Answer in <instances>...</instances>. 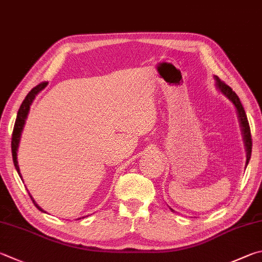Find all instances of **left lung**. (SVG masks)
I'll return each instance as SVG.
<instances>
[{
    "instance_id": "1",
    "label": "left lung",
    "mask_w": 262,
    "mask_h": 262,
    "mask_svg": "<svg viewBox=\"0 0 262 262\" xmlns=\"http://www.w3.org/2000/svg\"><path fill=\"white\" fill-rule=\"evenodd\" d=\"M215 80H216L217 89L220 90L223 95H226V96L229 98L232 103H234L237 113H238L242 130H243V136H244V141H245L246 152H247V156H246V165H247L249 164L250 158H251V152H252V136H251V129H250L249 120H247L245 110H244L243 105H242L238 96H237L235 92H232V89L229 87V85L226 84L223 81H221V80L217 77H215Z\"/></svg>"
}]
</instances>
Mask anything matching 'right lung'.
<instances>
[{"instance_id":"1","label":"right lung","mask_w":262,"mask_h":262,"mask_svg":"<svg viewBox=\"0 0 262 262\" xmlns=\"http://www.w3.org/2000/svg\"><path fill=\"white\" fill-rule=\"evenodd\" d=\"M47 85V82H42L36 85V87L33 88L30 93L27 94V96L24 99L20 107H19L18 113H17V119L15 122V127H13V132H12V139H11V151H12V159H13V164H15V167L17 169V172L19 174V177L21 178L20 175V170H19V166H18V161H17V150H18V145H19V141H20V135L23 132L24 125H25V120L28 115V111H30V106L33 102V99L35 98V96L37 95V93L41 92ZM31 199L34 203V205L36 206V208H39L40 211L45 212L42 208L37 205V204L34 202V199L32 198V196L30 194Z\"/></svg>"}]
</instances>
